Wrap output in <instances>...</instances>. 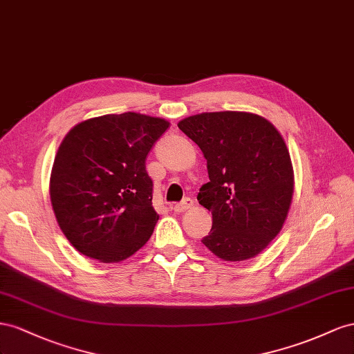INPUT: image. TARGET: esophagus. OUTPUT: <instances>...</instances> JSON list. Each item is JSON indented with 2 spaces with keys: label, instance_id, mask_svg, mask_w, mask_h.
Returning <instances> with one entry per match:
<instances>
[{
  "label": "esophagus",
  "instance_id": "esophagus-1",
  "mask_svg": "<svg viewBox=\"0 0 354 354\" xmlns=\"http://www.w3.org/2000/svg\"><path fill=\"white\" fill-rule=\"evenodd\" d=\"M191 207H194V201H193V198H189V197H185L183 201H180V203L171 206V209L178 212V214H183V212H187Z\"/></svg>",
  "mask_w": 354,
  "mask_h": 354
}]
</instances>
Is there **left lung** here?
Instances as JSON below:
<instances>
[{
	"label": "left lung",
	"instance_id": "left-lung-1",
	"mask_svg": "<svg viewBox=\"0 0 354 354\" xmlns=\"http://www.w3.org/2000/svg\"><path fill=\"white\" fill-rule=\"evenodd\" d=\"M178 127L207 160L210 180L197 200L214 222L201 243L225 261L254 258L280 233L294 194L283 138L268 120L237 111L191 115Z\"/></svg>",
	"mask_w": 354,
	"mask_h": 354
}]
</instances>
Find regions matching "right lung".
<instances>
[{
	"instance_id": "right-lung-1",
	"label": "right lung",
	"mask_w": 354,
	"mask_h": 354,
	"mask_svg": "<svg viewBox=\"0 0 354 354\" xmlns=\"http://www.w3.org/2000/svg\"><path fill=\"white\" fill-rule=\"evenodd\" d=\"M169 127L136 113L90 118L69 130L50 176L57 224L78 252L100 262L133 255L158 221L147 156Z\"/></svg>"
}]
</instances>
